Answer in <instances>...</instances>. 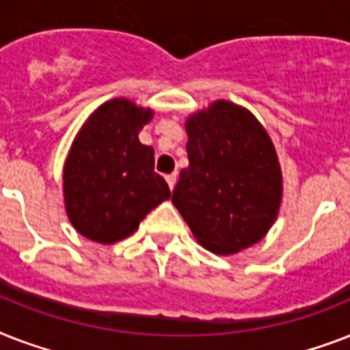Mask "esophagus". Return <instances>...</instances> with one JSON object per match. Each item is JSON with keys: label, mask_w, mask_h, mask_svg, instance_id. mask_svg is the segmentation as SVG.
Wrapping results in <instances>:
<instances>
[{"label": "esophagus", "mask_w": 350, "mask_h": 350, "mask_svg": "<svg viewBox=\"0 0 350 350\" xmlns=\"http://www.w3.org/2000/svg\"><path fill=\"white\" fill-rule=\"evenodd\" d=\"M165 180H167V183H169V187H170V191H172V189H174V185H176V174L165 176Z\"/></svg>", "instance_id": "esophagus-1"}]
</instances>
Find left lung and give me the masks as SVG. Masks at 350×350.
Segmentation results:
<instances>
[{
    "mask_svg": "<svg viewBox=\"0 0 350 350\" xmlns=\"http://www.w3.org/2000/svg\"><path fill=\"white\" fill-rule=\"evenodd\" d=\"M187 126L189 167L180 172L172 203L192 234L214 254L258 243L282 203V169L271 137L247 109L214 101Z\"/></svg>",
    "mask_w": 350,
    "mask_h": 350,
    "instance_id": "obj_1",
    "label": "left lung"
}]
</instances>
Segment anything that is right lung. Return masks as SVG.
I'll use <instances>...</instances> for the list:
<instances>
[{
  "mask_svg": "<svg viewBox=\"0 0 350 350\" xmlns=\"http://www.w3.org/2000/svg\"><path fill=\"white\" fill-rule=\"evenodd\" d=\"M150 118V109L116 98L78 132L63 169V194L68 219L85 238L116 243L170 198L167 181L154 172V148L137 139Z\"/></svg>",
  "mask_w": 350,
  "mask_h": 350,
  "instance_id": "obj_1",
  "label": "right lung"
}]
</instances>
